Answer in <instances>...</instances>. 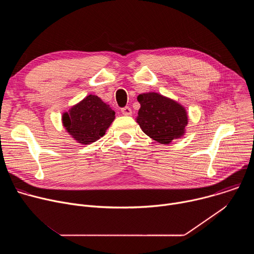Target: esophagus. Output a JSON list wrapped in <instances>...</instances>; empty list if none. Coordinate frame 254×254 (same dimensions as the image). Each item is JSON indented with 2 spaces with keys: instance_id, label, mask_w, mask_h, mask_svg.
I'll return each instance as SVG.
<instances>
[{
  "instance_id": "obj_1",
  "label": "esophagus",
  "mask_w": 254,
  "mask_h": 254,
  "mask_svg": "<svg viewBox=\"0 0 254 254\" xmlns=\"http://www.w3.org/2000/svg\"><path fill=\"white\" fill-rule=\"evenodd\" d=\"M122 114H123L124 116H131V110H130V107L126 106V107L122 108Z\"/></svg>"
}]
</instances>
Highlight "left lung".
Listing matches in <instances>:
<instances>
[{
  "label": "left lung",
  "mask_w": 254,
  "mask_h": 254,
  "mask_svg": "<svg viewBox=\"0 0 254 254\" xmlns=\"http://www.w3.org/2000/svg\"><path fill=\"white\" fill-rule=\"evenodd\" d=\"M137 101L140 108L136 123L151 138L167 144L184 135L188 115L183 105L156 92L141 93Z\"/></svg>",
  "instance_id": "obj_1"
}]
</instances>
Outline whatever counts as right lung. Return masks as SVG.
Masks as SVG:
<instances>
[{"label":"right lung","instance_id":"add662e5","mask_svg":"<svg viewBox=\"0 0 254 254\" xmlns=\"http://www.w3.org/2000/svg\"><path fill=\"white\" fill-rule=\"evenodd\" d=\"M116 119L110 104L89 94L62 116L63 127L77 142L89 144L105 134Z\"/></svg>","mask_w":254,"mask_h":254}]
</instances>
